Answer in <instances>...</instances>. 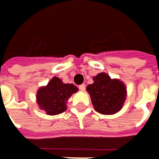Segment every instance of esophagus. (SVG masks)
Listing matches in <instances>:
<instances>
[{
  "instance_id": "obj_1",
  "label": "esophagus",
  "mask_w": 159,
  "mask_h": 159,
  "mask_svg": "<svg viewBox=\"0 0 159 159\" xmlns=\"http://www.w3.org/2000/svg\"><path fill=\"white\" fill-rule=\"evenodd\" d=\"M79 89L80 90V91H82V92H84L85 90V85H84V84H82V85H79Z\"/></svg>"
}]
</instances>
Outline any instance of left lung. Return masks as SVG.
I'll return each mask as SVG.
<instances>
[{
	"label": "left lung",
	"instance_id": "8db88e82",
	"mask_svg": "<svg viewBox=\"0 0 159 159\" xmlns=\"http://www.w3.org/2000/svg\"><path fill=\"white\" fill-rule=\"evenodd\" d=\"M94 83L87 85L86 91L92 98L95 110L103 115H112L121 110L127 96L124 84L118 80H111L105 73L93 78Z\"/></svg>",
	"mask_w": 159,
	"mask_h": 159
}]
</instances>
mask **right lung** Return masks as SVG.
<instances>
[{"label": "right lung", "instance_id": "1", "mask_svg": "<svg viewBox=\"0 0 159 159\" xmlns=\"http://www.w3.org/2000/svg\"><path fill=\"white\" fill-rule=\"evenodd\" d=\"M78 88L73 84H64L59 78L54 77L49 84L41 87L37 93V103L46 114L53 116L64 112L66 103Z\"/></svg>", "mask_w": 159, "mask_h": 159}]
</instances>
